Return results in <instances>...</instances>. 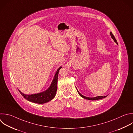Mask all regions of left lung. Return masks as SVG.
Returning a JSON list of instances; mask_svg holds the SVG:
<instances>
[{
  "label": "left lung",
  "mask_w": 133,
  "mask_h": 133,
  "mask_svg": "<svg viewBox=\"0 0 133 133\" xmlns=\"http://www.w3.org/2000/svg\"><path fill=\"white\" fill-rule=\"evenodd\" d=\"M110 35H111V37L113 39L114 41L118 45V43H117V41H116V39H115V38L114 35L112 34V32H110ZM77 91H78L79 95L82 98H84V99H87V100H99V99H101L104 98H105V97H107V96H98V97H94V98H89V97H87L83 96V95H82L78 91L77 89Z\"/></svg>",
  "instance_id": "left-lung-1"
}]
</instances>
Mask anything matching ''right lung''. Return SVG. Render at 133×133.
<instances>
[{
  "label": "right lung",
  "instance_id": "1",
  "mask_svg": "<svg viewBox=\"0 0 133 133\" xmlns=\"http://www.w3.org/2000/svg\"><path fill=\"white\" fill-rule=\"evenodd\" d=\"M62 68L60 67L55 75L54 78L52 82V83L49 89L46 91L41 93L33 94V95H25L21 92L20 90L21 95L27 100L35 103L43 104L48 102L52 100L55 97L57 91V79L59 70Z\"/></svg>",
  "mask_w": 133,
  "mask_h": 133
}]
</instances>
